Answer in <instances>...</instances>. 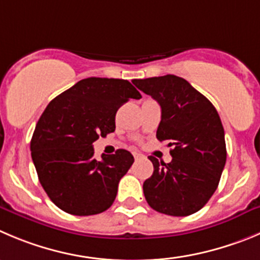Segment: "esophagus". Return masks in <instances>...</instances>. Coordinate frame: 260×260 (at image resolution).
Listing matches in <instances>:
<instances>
[{
    "label": "esophagus",
    "instance_id": "esophagus-1",
    "mask_svg": "<svg viewBox=\"0 0 260 260\" xmlns=\"http://www.w3.org/2000/svg\"><path fill=\"white\" fill-rule=\"evenodd\" d=\"M133 154H134L135 159H140V158H143V154H140V153H138V152H134Z\"/></svg>",
    "mask_w": 260,
    "mask_h": 260
}]
</instances>
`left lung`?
<instances>
[{"mask_svg": "<svg viewBox=\"0 0 260 260\" xmlns=\"http://www.w3.org/2000/svg\"><path fill=\"white\" fill-rule=\"evenodd\" d=\"M133 83L159 103L157 139L172 147L170 163L149 157L154 171L143 184L145 199L159 213L190 216L208 203L224 169L227 152L218 112L176 75L135 79Z\"/></svg>", "mask_w": 260, "mask_h": 260, "instance_id": "obj_1", "label": "left lung"}]
</instances>
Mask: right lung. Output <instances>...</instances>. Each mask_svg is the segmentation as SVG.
Masks as SVG:
<instances>
[{
    "label": "right lung",
    "mask_w": 260,
    "mask_h": 260,
    "mask_svg": "<svg viewBox=\"0 0 260 260\" xmlns=\"http://www.w3.org/2000/svg\"><path fill=\"white\" fill-rule=\"evenodd\" d=\"M139 91L123 79L88 78L52 100L30 142L31 159L44 191L74 216L107 211L134 157L125 149L94 158L93 143L115 132L118 108Z\"/></svg>",
    "instance_id": "right-lung-1"
}]
</instances>
